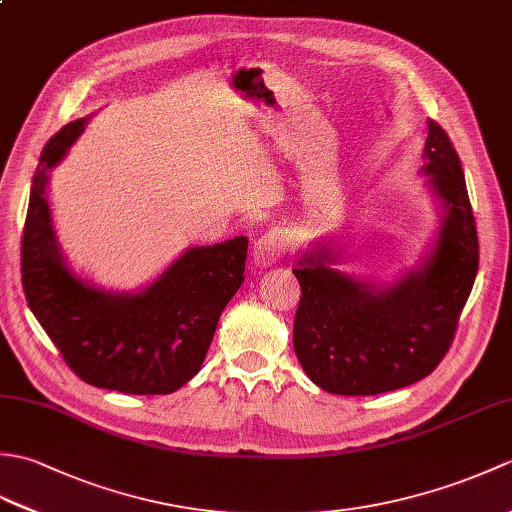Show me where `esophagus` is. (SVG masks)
Here are the masks:
<instances>
[{"label": "esophagus", "mask_w": 512, "mask_h": 512, "mask_svg": "<svg viewBox=\"0 0 512 512\" xmlns=\"http://www.w3.org/2000/svg\"><path fill=\"white\" fill-rule=\"evenodd\" d=\"M288 250V237L281 228H273V231L264 233L257 239L253 246V264L259 268L277 264Z\"/></svg>", "instance_id": "34e87169"}]
</instances>
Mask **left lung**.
I'll return each mask as SVG.
<instances>
[{
	"label": "left lung",
	"mask_w": 512,
	"mask_h": 512,
	"mask_svg": "<svg viewBox=\"0 0 512 512\" xmlns=\"http://www.w3.org/2000/svg\"><path fill=\"white\" fill-rule=\"evenodd\" d=\"M422 173L442 204L436 244L394 284L378 286L336 270L330 242L299 257L301 299L292 343L314 385L341 396H374L418 383L440 365L480 264L475 217L460 156L427 121Z\"/></svg>",
	"instance_id": "1"
}]
</instances>
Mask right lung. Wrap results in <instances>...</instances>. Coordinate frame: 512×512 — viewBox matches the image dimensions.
I'll return each mask as SVG.
<instances>
[{
  "mask_svg": "<svg viewBox=\"0 0 512 512\" xmlns=\"http://www.w3.org/2000/svg\"><path fill=\"white\" fill-rule=\"evenodd\" d=\"M79 118L43 147L21 237V284L41 328L85 383L123 394H173L200 372L226 303L244 281L248 237L193 246L154 284L107 292L63 259L48 204V169L83 134Z\"/></svg>",
  "mask_w": 512,
  "mask_h": 512,
  "instance_id": "right-lung-1",
  "label": "right lung"
}]
</instances>
